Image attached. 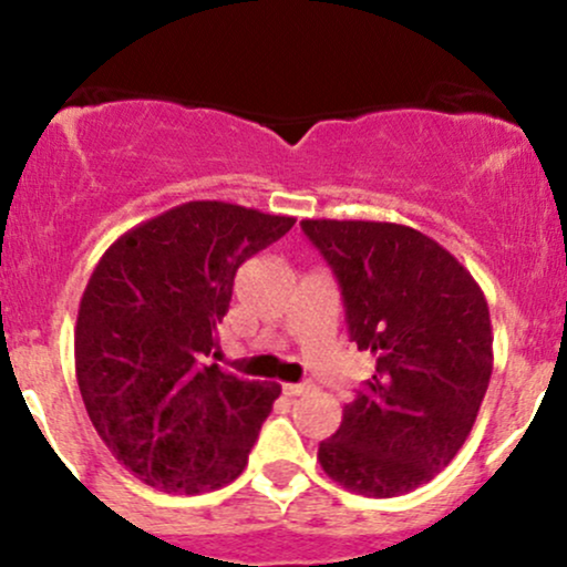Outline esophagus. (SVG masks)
I'll return each mask as SVG.
<instances>
[{
  "label": "esophagus",
  "instance_id": "esophagus-1",
  "mask_svg": "<svg viewBox=\"0 0 567 567\" xmlns=\"http://www.w3.org/2000/svg\"><path fill=\"white\" fill-rule=\"evenodd\" d=\"M309 389H311L309 383H282V392L288 396H301L309 392Z\"/></svg>",
  "mask_w": 567,
  "mask_h": 567
}]
</instances>
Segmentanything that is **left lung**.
<instances>
[{
	"mask_svg": "<svg viewBox=\"0 0 567 567\" xmlns=\"http://www.w3.org/2000/svg\"><path fill=\"white\" fill-rule=\"evenodd\" d=\"M301 229L338 279L349 338L375 362L317 458L347 491L402 496L470 437L493 373L487 301L445 247L410 226L306 218Z\"/></svg>",
	"mask_w": 567,
	"mask_h": 567,
	"instance_id": "1",
	"label": "left lung"
}]
</instances>
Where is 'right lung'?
Instances as JSON below:
<instances>
[{
  "label": "right lung",
  "instance_id": "right-lung-1",
  "mask_svg": "<svg viewBox=\"0 0 567 567\" xmlns=\"http://www.w3.org/2000/svg\"><path fill=\"white\" fill-rule=\"evenodd\" d=\"M296 224L229 202H186L122 234L80 301L76 381L120 464L165 493H207L243 474L279 383L207 357L247 258Z\"/></svg>",
  "mask_w": 567,
  "mask_h": 567
}]
</instances>
